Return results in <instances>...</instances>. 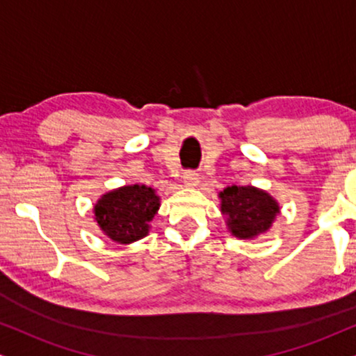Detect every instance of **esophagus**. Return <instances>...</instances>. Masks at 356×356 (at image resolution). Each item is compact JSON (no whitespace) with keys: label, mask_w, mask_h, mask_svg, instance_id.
Listing matches in <instances>:
<instances>
[{"label":"esophagus","mask_w":356,"mask_h":356,"mask_svg":"<svg viewBox=\"0 0 356 356\" xmlns=\"http://www.w3.org/2000/svg\"><path fill=\"white\" fill-rule=\"evenodd\" d=\"M199 182H200V177L195 170H187V172L184 174V184H186L187 187H197L199 186Z\"/></svg>","instance_id":"34e87169"}]
</instances>
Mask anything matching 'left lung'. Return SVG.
<instances>
[{"instance_id":"8db88e82","label":"left lung","mask_w":356,"mask_h":356,"mask_svg":"<svg viewBox=\"0 0 356 356\" xmlns=\"http://www.w3.org/2000/svg\"><path fill=\"white\" fill-rule=\"evenodd\" d=\"M227 227L240 240H253L266 233L279 213L277 202L253 186H230L218 193Z\"/></svg>"}]
</instances>
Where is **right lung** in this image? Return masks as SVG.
<instances>
[{"mask_svg":"<svg viewBox=\"0 0 356 356\" xmlns=\"http://www.w3.org/2000/svg\"><path fill=\"white\" fill-rule=\"evenodd\" d=\"M159 200L154 188L134 184L106 192L93 211L98 227L110 240L129 245L149 233V222L159 210Z\"/></svg>","mask_w":356,"mask_h":356,"instance_id":"add662e5","label":"right lung"}]
</instances>
